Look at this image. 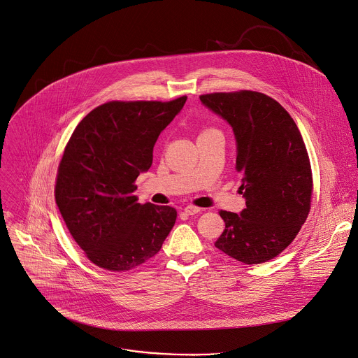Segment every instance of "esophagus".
<instances>
[{
    "mask_svg": "<svg viewBox=\"0 0 358 358\" xmlns=\"http://www.w3.org/2000/svg\"><path fill=\"white\" fill-rule=\"evenodd\" d=\"M184 212H185L187 215H195V213H199V212H201V208H198V206H195V205H187V206L184 208Z\"/></svg>",
    "mask_w": 358,
    "mask_h": 358,
    "instance_id": "obj_1",
    "label": "esophagus"
}]
</instances>
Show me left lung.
Masks as SVG:
<instances>
[{"instance_id":"1","label":"left lung","mask_w":358,"mask_h":358,"mask_svg":"<svg viewBox=\"0 0 358 358\" xmlns=\"http://www.w3.org/2000/svg\"><path fill=\"white\" fill-rule=\"evenodd\" d=\"M233 128L246 208L220 210L224 230L215 246L245 264L282 253L305 223L313 180L306 146L291 115L274 98L250 90L201 95Z\"/></svg>"}]
</instances>
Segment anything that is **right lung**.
Wrapping results in <instances>:
<instances>
[{
	"label": "right lung",
	"instance_id": "add662e5",
	"mask_svg": "<svg viewBox=\"0 0 358 358\" xmlns=\"http://www.w3.org/2000/svg\"><path fill=\"white\" fill-rule=\"evenodd\" d=\"M185 101H109L85 115L70 136L55 198L74 242L95 266L129 271L160 252L177 210L138 203L135 181L150 169L159 135Z\"/></svg>",
	"mask_w": 358,
	"mask_h": 358
}]
</instances>
